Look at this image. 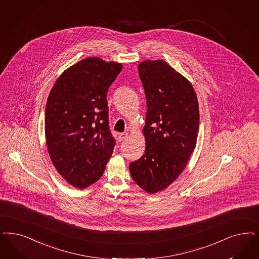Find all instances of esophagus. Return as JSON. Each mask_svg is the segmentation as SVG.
Segmentation results:
<instances>
[{
  "label": "esophagus",
  "mask_w": 259,
  "mask_h": 259,
  "mask_svg": "<svg viewBox=\"0 0 259 259\" xmlns=\"http://www.w3.org/2000/svg\"><path fill=\"white\" fill-rule=\"evenodd\" d=\"M126 138H127V134H126V133H119L118 136H117V140H118L119 142H122Z\"/></svg>",
  "instance_id": "esophagus-1"
}]
</instances>
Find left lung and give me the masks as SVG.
<instances>
[{
  "instance_id": "left-lung-1",
  "label": "left lung",
  "mask_w": 259,
  "mask_h": 259,
  "mask_svg": "<svg viewBox=\"0 0 259 259\" xmlns=\"http://www.w3.org/2000/svg\"><path fill=\"white\" fill-rule=\"evenodd\" d=\"M146 98L145 151L129 165L138 186L149 193L167 188L186 167L196 146L199 106L190 82L163 60L138 66Z\"/></svg>"
}]
</instances>
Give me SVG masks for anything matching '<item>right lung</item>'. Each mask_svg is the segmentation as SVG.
<instances>
[{
  "instance_id": "right-lung-1",
  "label": "right lung",
  "mask_w": 259,
  "mask_h": 259,
  "mask_svg": "<svg viewBox=\"0 0 259 259\" xmlns=\"http://www.w3.org/2000/svg\"><path fill=\"white\" fill-rule=\"evenodd\" d=\"M121 69L120 63L88 57L64 71L50 93L48 150L58 173L75 188L96 183L114 150L106 97Z\"/></svg>"
}]
</instances>
